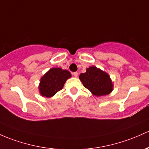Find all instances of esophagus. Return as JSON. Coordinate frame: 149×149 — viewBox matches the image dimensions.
<instances>
[{"mask_svg": "<svg viewBox=\"0 0 149 149\" xmlns=\"http://www.w3.org/2000/svg\"><path fill=\"white\" fill-rule=\"evenodd\" d=\"M73 75L75 76V77H77L78 75V72H73Z\"/></svg>", "mask_w": 149, "mask_h": 149, "instance_id": "1", "label": "esophagus"}]
</instances>
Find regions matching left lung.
<instances>
[{
	"label": "left lung",
	"instance_id": "8db88e82",
	"mask_svg": "<svg viewBox=\"0 0 149 149\" xmlns=\"http://www.w3.org/2000/svg\"><path fill=\"white\" fill-rule=\"evenodd\" d=\"M79 78L84 87L95 96L108 95L113 88L109 75L95 66L87 68L86 73L80 75Z\"/></svg>",
	"mask_w": 149,
	"mask_h": 149
}]
</instances>
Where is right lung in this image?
<instances>
[{"label": "right lung", "instance_id": "1", "mask_svg": "<svg viewBox=\"0 0 149 149\" xmlns=\"http://www.w3.org/2000/svg\"><path fill=\"white\" fill-rule=\"evenodd\" d=\"M71 75L67 70L52 68L41 78L40 91L42 96L52 97L63 88V85Z\"/></svg>", "mask_w": 149, "mask_h": 149}]
</instances>
